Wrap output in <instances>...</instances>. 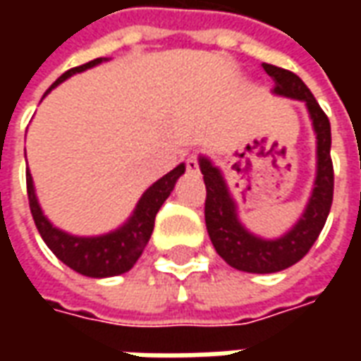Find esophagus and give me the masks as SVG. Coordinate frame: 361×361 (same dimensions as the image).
<instances>
[{"instance_id": "1", "label": "esophagus", "mask_w": 361, "mask_h": 361, "mask_svg": "<svg viewBox=\"0 0 361 361\" xmlns=\"http://www.w3.org/2000/svg\"><path fill=\"white\" fill-rule=\"evenodd\" d=\"M185 168H188V172L191 173L199 172V157H197V154H189L188 160H185Z\"/></svg>"}]
</instances>
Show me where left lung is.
Listing matches in <instances>:
<instances>
[{"instance_id":"obj_1","label":"left lung","mask_w":361,"mask_h":361,"mask_svg":"<svg viewBox=\"0 0 361 361\" xmlns=\"http://www.w3.org/2000/svg\"><path fill=\"white\" fill-rule=\"evenodd\" d=\"M267 75L274 81V94L303 100L313 119V129L317 133V180L313 188L310 204L300 222L280 240H261L250 234L238 222L235 204L228 195L226 183L214 166L201 158L207 199H204V222L211 242L220 257L228 265L245 272H279L295 265L307 255L311 245L325 226L331 212L334 191V170L331 158V121L321 106L305 87V82L292 71L282 67L263 63Z\"/></svg>"}]
</instances>
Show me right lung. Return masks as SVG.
I'll list each match as a JSON object with an SVG mask.
<instances>
[{
  "mask_svg": "<svg viewBox=\"0 0 361 361\" xmlns=\"http://www.w3.org/2000/svg\"><path fill=\"white\" fill-rule=\"evenodd\" d=\"M100 61L102 58L92 59L85 66L73 67V69L66 71L50 89L46 90V94L54 87H58L59 82L66 81L67 77H71L73 73H81ZM183 172H185V166L180 164L178 168H173L172 172L166 173L164 178H160L157 183H152L141 197L133 216L129 219L126 226H121L111 234L100 235V238H77V235H69L51 226L38 207L35 188H32V176L27 168L28 207H30L32 219H35V224L42 235V240L61 263H66L69 269L81 272L85 276H92V279L116 276V274H123L129 271L137 263V259L141 257L142 250L147 247L150 234H152L158 209L172 193L176 181Z\"/></svg>",
  "mask_w": 361,
  "mask_h": 361,
  "instance_id": "1",
  "label": "right lung"
}]
</instances>
